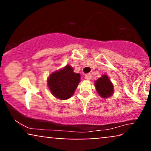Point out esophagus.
Segmentation results:
<instances>
[{
	"mask_svg": "<svg viewBox=\"0 0 151 151\" xmlns=\"http://www.w3.org/2000/svg\"><path fill=\"white\" fill-rule=\"evenodd\" d=\"M84 78H85L86 80H91V78H92V76H91V74H87L84 76Z\"/></svg>",
	"mask_w": 151,
	"mask_h": 151,
	"instance_id": "1",
	"label": "esophagus"
}]
</instances>
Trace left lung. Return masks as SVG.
<instances>
[{"label":"left lung","mask_w":151,"mask_h":151,"mask_svg":"<svg viewBox=\"0 0 151 151\" xmlns=\"http://www.w3.org/2000/svg\"><path fill=\"white\" fill-rule=\"evenodd\" d=\"M98 94L103 99H106L114 94V85L106 74H103L94 82Z\"/></svg>","instance_id":"8db88e82"}]
</instances>
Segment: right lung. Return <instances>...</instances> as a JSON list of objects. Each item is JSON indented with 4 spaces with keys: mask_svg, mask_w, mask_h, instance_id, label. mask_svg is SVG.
Masks as SVG:
<instances>
[{
    "mask_svg": "<svg viewBox=\"0 0 151 151\" xmlns=\"http://www.w3.org/2000/svg\"><path fill=\"white\" fill-rule=\"evenodd\" d=\"M80 74L74 72L70 65L55 71L47 78V86L52 94L60 100H66L73 96L80 82Z\"/></svg>",
    "mask_w": 151,
    "mask_h": 151,
    "instance_id": "1",
    "label": "right lung"
}]
</instances>
